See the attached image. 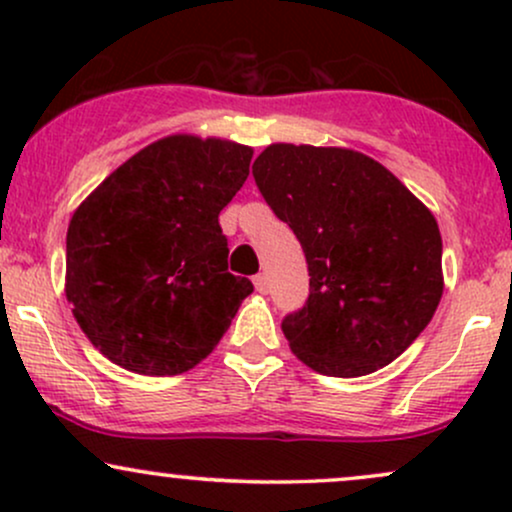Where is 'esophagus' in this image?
<instances>
[{
	"instance_id": "1",
	"label": "esophagus",
	"mask_w": 512,
	"mask_h": 512,
	"mask_svg": "<svg viewBox=\"0 0 512 512\" xmlns=\"http://www.w3.org/2000/svg\"><path fill=\"white\" fill-rule=\"evenodd\" d=\"M252 281H255V289L260 291V293H267V291H269V279H267V274H257Z\"/></svg>"
}]
</instances>
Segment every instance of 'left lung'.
Masks as SVG:
<instances>
[{
  "label": "left lung",
  "instance_id": "left-lung-1",
  "mask_svg": "<svg viewBox=\"0 0 512 512\" xmlns=\"http://www.w3.org/2000/svg\"><path fill=\"white\" fill-rule=\"evenodd\" d=\"M252 178L308 262V301L281 322L293 354L358 378L407 351L443 296L431 211L378 161L337 146L272 144Z\"/></svg>",
  "mask_w": 512,
  "mask_h": 512
}]
</instances>
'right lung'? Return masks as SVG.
Masks as SVG:
<instances>
[{
  "label": "right lung",
  "mask_w": 512,
  "mask_h": 512,
  "mask_svg": "<svg viewBox=\"0 0 512 512\" xmlns=\"http://www.w3.org/2000/svg\"><path fill=\"white\" fill-rule=\"evenodd\" d=\"M250 146L173 134L122 163L74 211L67 301L91 344L142 375L195 368L231 327L252 281L228 272L221 209Z\"/></svg>",
  "instance_id": "right-lung-1"
}]
</instances>
